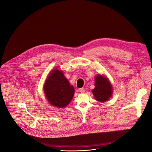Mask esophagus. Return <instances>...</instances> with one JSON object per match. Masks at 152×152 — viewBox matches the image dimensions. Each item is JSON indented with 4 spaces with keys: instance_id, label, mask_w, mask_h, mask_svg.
Returning <instances> with one entry per match:
<instances>
[{
    "instance_id": "esophagus-1",
    "label": "esophagus",
    "mask_w": 152,
    "mask_h": 152,
    "mask_svg": "<svg viewBox=\"0 0 152 152\" xmlns=\"http://www.w3.org/2000/svg\"><path fill=\"white\" fill-rule=\"evenodd\" d=\"M79 91H80V93H84V92H85V90H84V88H80V89H79Z\"/></svg>"
}]
</instances>
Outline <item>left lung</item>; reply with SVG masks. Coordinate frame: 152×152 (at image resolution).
<instances>
[{"label":"left lung","mask_w":152,"mask_h":152,"mask_svg":"<svg viewBox=\"0 0 152 152\" xmlns=\"http://www.w3.org/2000/svg\"><path fill=\"white\" fill-rule=\"evenodd\" d=\"M95 88L92 92L96 100L100 102L107 101L112 96L113 86L107 78L101 75L95 77Z\"/></svg>","instance_id":"8db88e82"}]
</instances>
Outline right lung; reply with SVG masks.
Wrapping results in <instances>:
<instances>
[{
    "instance_id": "right-lung-1",
    "label": "right lung",
    "mask_w": 152,
    "mask_h": 152,
    "mask_svg": "<svg viewBox=\"0 0 152 152\" xmlns=\"http://www.w3.org/2000/svg\"><path fill=\"white\" fill-rule=\"evenodd\" d=\"M44 92L49 102L56 107H65L72 100L75 88L58 68L48 76L44 85Z\"/></svg>"
}]
</instances>
